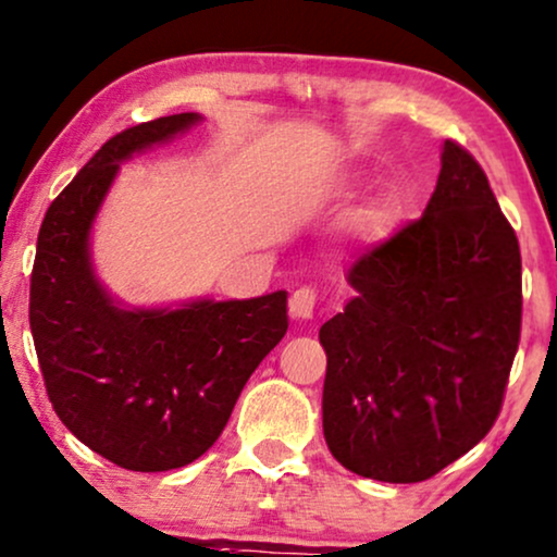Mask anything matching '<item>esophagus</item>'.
Returning a JSON list of instances; mask_svg holds the SVG:
<instances>
[{
  "mask_svg": "<svg viewBox=\"0 0 557 557\" xmlns=\"http://www.w3.org/2000/svg\"><path fill=\"white\" fill-rule=\"evenodd\" d=\"M314 304H317V293L311 288H298L290 296V314L296 320H311L314 314Z\"/></svg>",
  "mask_w": 557,
  "mask_h": 557,
  "instance_id": "34e87169",
  "label": "esophagus"
}]
</instances>
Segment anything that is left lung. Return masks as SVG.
<instances>
[{"mask_svg":"<svg viewBox=\"0 0 557 557\" xmlns=\"http://www.w3.org/2000/svg\"><path fill=\"white\" fill-rule=\"evenodd\" d=\"M320 327L322 431L351 473L414 484L486 436L521 341V248L484 169L447 139L423 216L348 267Z\"/></svg>","mask_w":557,"mask_h":557,"instance_id":"obj_1","label":"left lung"}]
</instances>
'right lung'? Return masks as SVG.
Instances as JSON below:
<instances>
[{
    "mask_svg": "<svg viewBox=\"0 0 557 557\" xmlns=\"http://www.w3.org/2000/svg\"><path fill=\"white\" fill-rule=\"evenodd\" d=\"M200 121L176 113L110 137L45 213L28 320L47 396L73 436L126 470L198 460L250 372L288 330V293L124 309L95 277L89 232L121 163Z\"/></svg>",
    "mask_w": 557,
    "mask_h": 557,
    "instance_id": "right-lung-1",
    "label": "right lung"
}]
</instances>
